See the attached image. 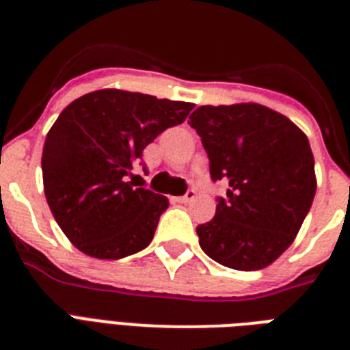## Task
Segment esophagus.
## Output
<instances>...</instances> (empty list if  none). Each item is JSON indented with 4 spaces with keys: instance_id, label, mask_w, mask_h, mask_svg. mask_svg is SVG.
<instances>
[{
    "instance_id": "34e87169",
    "label": "esophagus",
    "mask_w": 350,
    "mask_h": 350,
    "mask_svg": "<svg viewBox=\"0 0 350 350\" xmlns=\"http://www.w3.org/2000/svg\"><path fill=\"white\" fill-rule=\"evenodd\" d=\"M194 198H196V191L189 189L187 193L184 194V196H175V198H172V200H173V202H177V203H191Z\"/></svg>"
}]
</instances>
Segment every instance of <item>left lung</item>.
Returning <instances> with one entry per match:
<instances>
[{"instance_id": "1", "label": "left lung", "mask_w": 350, "mask_h": 350, "mask_svg": "<svg viewBox=\"0 0 350 350\" xmlns=\"http://www.w3.org/2000/svg\"><path fill=\"white\" fill-rule=\"evenodd\" d=\"M210 159L212 180H226L215 217L196 233L203 252L240 271L267 268L295 242L317 178L307 135L259 103L203 105L189 117Z\"/></svg>"}]
</instances>
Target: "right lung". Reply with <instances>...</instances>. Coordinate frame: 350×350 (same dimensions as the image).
Returning a JSON list of instances; mask_svg holds the SVG:
<instances>
[{
	"instance_id": "add662e5",
	"label": "right lung",
	"mask_w": 350,
	"mask_h": 350,
	"mask_svg": "<svg viewBox=\"0 0 350 350\" xmlns=\"http://www.w3.org/2000/svg\"><path fill=\"white\" fill-rule=\"evenodd\" d=\"M193 108L100 89L59 113L43 144V191L55 222L83 254L120 259L152 242L168 198L135 187L138 175L131 170L144 148L166 128L182 124Z\"/></svg>"
}]
</instances>
